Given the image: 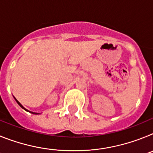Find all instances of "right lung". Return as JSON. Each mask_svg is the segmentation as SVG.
Masks as SVG:
<instances>
[{
  "instance_id": "add662e5",
  "label": "right lung",
  "mask_w": 153,
  "mask_h": 153,
  "mask_svg": "<svg viewBox=\"0 0 153 153\" xmlns=\"http://www.w3.org/2000/svg\"><path fill=\"white\" fill-rule=\"evenodd\" d=\"M15 100H16V99H15ZM16 101H17V103H18V105H19V106H21V108H23V109H25V110H26V111H28V110H27V109H25V108H24V106H22V105H21V103H20V102H18V101H17V100H16ZM30 113H33V114H38V113H33V112H30Z\"/></svg>"
}]
</instances>
